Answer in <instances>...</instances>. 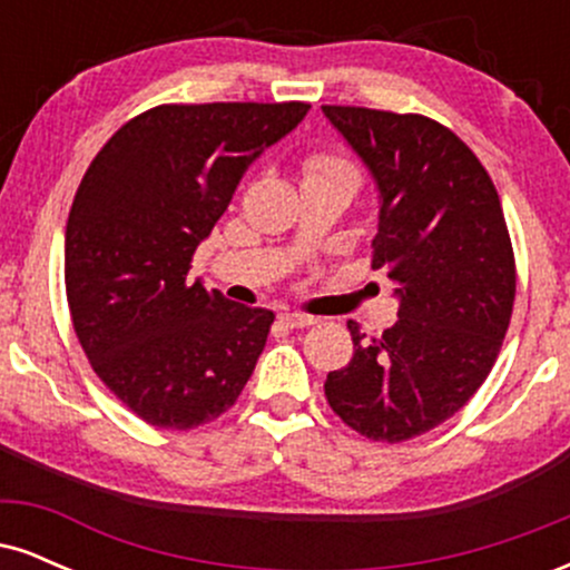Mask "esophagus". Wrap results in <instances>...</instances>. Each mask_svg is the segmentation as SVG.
Returning <instances> with one entry per match:
<instances>
[{
	"instance_id": "34e87169",
	"label": "esophagus",
	"mask_w": 570,
	"mask_h": 570,
	"mask_svg": "<svg viewBox=\"0 0 570 570\" xmlns=\"http://www.w3.org/2000/svg\"><path fill=\"white\" fill-rule=\"evenodd\" d=\"M281 324L289 326V330H305V326L313 324V316H303V313H294V311H284L278 313Z\"/></svg>"
}]
</instances>
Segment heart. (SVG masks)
<instances>
[{
  "instance_id": "1",
  "label": "heart",
  "mask_w": 570,
  "mask_h": 570,
  "mask_svg": "<svg viewBox=\"0 0 570 570\" xmlns=\"http://www.w3.org/2000/svg\"><path fill=\"white\" fill-rule=\"evenodd\" d=\"M303 174H305V181L340 179V181H345V185H351L353 189L362 185V171H358L356 160L348 158L345 153L311 155V158L303 163Z\"/></svg>"
}]
</instances>
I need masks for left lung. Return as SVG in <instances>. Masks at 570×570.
Returning <instances> with one entry per match:
<instances>
[{
    "label": "left lung",
    "mask_w": 570,
    "mask_h": 570,
    "mask_svg": "<svg viewBox=\"0 0 570 570\" xmlns=\"http://www.w3.org/2000/svg\"><path fill=\"white\" fill-rule=\"evenodd\" d=\"M322 109L381 189L372 271L399 297L381 337L348 324L353 358L324 394L367 440L407 442L453 417L493 370L514 307L512 238L485 166L442 122Z\"/></svg>",
    "instance_id": "8db88e82"
}]
</instances>
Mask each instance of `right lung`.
<instances>
[{"instance_id":"add662e5","label":"right lung","mask_w":570,"mask_h":570,"mask_svg":"<svg viewBox=\"0 0 570 570\" xmlns=\"http://www.w3.org/2000/svg\"><path fill=\"white\" fill-rule=\"evenodd\" d=\"M307 109L160 104L117 130L77 187L63 252L71 324L96 375L149 426H203L252 377L273 311L187 273L246 168Z\"/></svg>"}]
</instances>
